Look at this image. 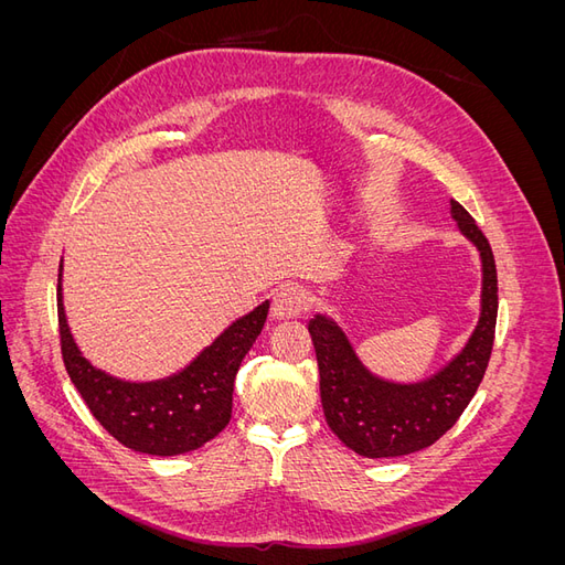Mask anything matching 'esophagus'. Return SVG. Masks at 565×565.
Segmentation results:
<instances>
[{
	"instance_id": "1",
	"label": "esophagus",
	"mask_w": 565,
	"mask_h": 565,
	"mask_svg": "<svg viewBox=\"0 0 565 565\" xmlns=\"http://www.w3.org/2000/svg\"><path fill=\"white\" fill-rule=\"evenodd\" d=\"M306 297L299 287H280L270 301V318L273 320H292L303 313Z\"/></svg>"
}]
</instances>
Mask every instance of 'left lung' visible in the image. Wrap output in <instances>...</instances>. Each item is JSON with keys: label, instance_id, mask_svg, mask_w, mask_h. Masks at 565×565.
<instances>
[{"label": "left lung", "instance_id": "left-lung-1", "mask_svg": "<svg viewBox=\"0 0 565 565\" xmlns=\"http://www.w3.org/2000/svg\"><path fill=\"white\" fill-rule=\"evenodd\" d=\"M450 204L459 231L481 252L483 299L469 344L448 367L419 384H391L372 377L332 320L316 316L309 322L324 419L347 448L363 457H401L434 446L452 429L483 382L498 322V268L473 216L457 200Z\"/></svg>", "mask_w": 565, "mask_h": 565}]
</instances>
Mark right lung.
I'll use <instances>...</instances> for the list:
<instances>
[{
	"mask_svg": "<svg viewBox=\"0 0 565 565\" xmlns=\"http://www.w3.org/2000/svg\"><path fill=\"white\" fill-rule=\"evenodd\" d=\"M61 276V273H58ZM268 301L235 320L183 372L162 382L129 384L89 365L67 330L58 280V332L67 374L100 426L136 452L172 457L202 448L226 429L233 382L243 358L262 334Z\"/></svg>",
	"mask_w": 565,
	"mask_h": 565,
	"instance_id": "obj_1",
	"label": "right lung"
}]
</instances>
